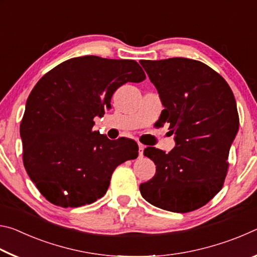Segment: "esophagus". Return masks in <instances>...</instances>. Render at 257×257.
<instances>
[{"mask_svg": "<svg viewBox=\"0 0 257 257\" xmlns=\"http://www.w3.org/2000/svg\"><path fill=\"white\" fill-rule=\"evenodd\" d=\"M144 149H145V146L139 143V144H138V154H139V156H141V158L143 155H144Z\"/></svg>", "mask_w": 257, "mask_h": 257, "instance_id": "esophagus-1", "label": "esophagus"}]
</instances>
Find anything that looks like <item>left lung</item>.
Wrapping results in <instances>:
<instances>
[{"instance_id": "8db88e82", "label": "left lung", "mask_w": 257, "mask_h": 257, "mask_svg": "<svg viewBox=\"0 0 257 257\" xmlns=\"http://www.w3.org/2000/svg\"><path fill=\"white\" fill-rule=\"evenodd\" d=\"M139 63L164 106L159 127L170 124L176 141L169 153L145 149L144 155L155 163L156 172L139 190L162 210L195 211L223 186L230 146L239 128L236 99L228 82L201 61L171 58Z\"/></svg>"}]
</instances>
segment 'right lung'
Returning <instances> with one entry per match:
<instances>
[{
    "label": "right lung",
    "instance_id": "1",
    "mask_svg": "<svg viewBox=\"0 0 257 257\" xmlns=\"http://www.w3.org/2000/svg\"><path fill=\"white\" fill-rule=\"evenodd\" d=\"M145 78L134 60L86 55L64 61L38 80L20 136L26 171L47 201L61 207L92 204L105 195L115 168L137 158L132 139L110 141L93 127L120 86Z\"/></svg>",
    "mask_w": 257,
    "mask_h": 257
}]
</instances>
